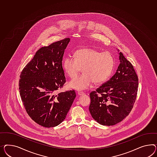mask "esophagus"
I'll list each match as a JSON object with an SVG mask.
<instances>
[{
  "label": "esophagus",
  "instance_id": "1",
  "mask_svg": "<svg viewBox=\"0 0 157 157\" xmlns=\"http://www.w3.org/2000/svg\"><path fill=\"white\" fill-rule=\"evenodd\" d=\"M84 94H85V93H84L83 92H80V91L78 92V95L79 96H81V95H83Z\"/></svg>",
  "mask_w": 157,
  "mask_h": 157
}]
</instances>
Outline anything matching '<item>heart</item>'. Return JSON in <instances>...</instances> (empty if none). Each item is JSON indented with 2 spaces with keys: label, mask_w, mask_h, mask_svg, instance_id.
Segmentation results:
<instances>
[{
  "label": "heart",
  "mask_w": 157,
  "mask_h": 157,
  "mask_svg": "<svg viewBox=\"0 0 157 157\" xmlns=\"http://www.w3.org/2000/svg\"><path fill=\"white\" fill-rule=\"evenodd\" d=\"M75 59L66 57L63 62L64 71L71 78L83 74L68 83L69 88L76 90L89 89L92 83L101 84L110 77L114 70V59L108 52H102L92 48H83L74 54Z\"/></svg>",
  "instance_id": "heart-1"
}]
</instances>
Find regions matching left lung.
<instances>
[{
  "label": "left lung",
  "instance_id": "left-lung-1",
  "mask_svg": "<svg viewBox=\"0 0 157 157\" xmlns=\"http://www.w3.org/2000/svg\"><path fill=\"white\" fill-rule=\"evenodd\" d=\"M120 63L114 75L90 94V114L98 123L113 126L127 117L136 101L138 78L132 63L119 52Z\"/></svg>",
  "mask_w": 157,
  "mask_h": 157
}]
</instances>
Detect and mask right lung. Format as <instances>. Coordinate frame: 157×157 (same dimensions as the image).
I'll return each mask as SVG.
<instances>
[{
  "instance_id": "obj_1",
  "label": "right lung",
  "mask_w": 157,
  "mask_h": 157,
  "mask_svg": "<svg viewBox=\"0 0 157 157\" xmlns=\"http://www.w3.org/2000/svg\"><path fill=\"white\" fill-rule=\"evenodd\" d=\"M70 41L66 38L40 48L20 75L19 93L25 110L43 127L62 123L76 97L74 90L56 94L66 82L62 60Z\"/></svg>"
}]
</instances>
